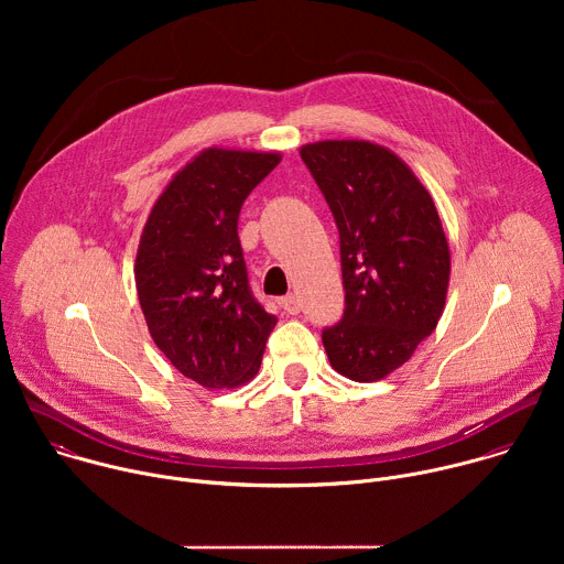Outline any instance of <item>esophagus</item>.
Masks as SVG:
<instances>
[{
    "label": "esophagus",
    "instance_id": "34e87169",
    "mask_svg": "<svg viewBox=\"0 0 564 564\" xmlns=\"http://www.w3.org/2000/svg\"><path fill=\"white\" fill-rule=\"evenodd\" d=\"M281 305H283V310H285L288 314H299V312H301V301H299L296 294H290V296L281 299Z\"/></svg>",
    "mask_w": 564,
    "mask_h": 564
}]
</instances>
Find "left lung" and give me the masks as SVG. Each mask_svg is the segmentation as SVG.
<instances>
[{
	"label": "left lung",
	"instance_id": "left-lung-1",
	"mask_svg": "<svg viewBox=\"0 0 564 564\" xmlns=\"http://www.w3.org/2000/svg\"><path fill=\"white\" fill-rule=\"evenodd\" d=\"M341 240L346 310L324 330L330 366L361 383L404 366L446 305L451 250L429 189L388 147L370 140L303 144Z\"/></svg>",
	"mask_w": 564,
	"mask_h": 564
}]
</instances>
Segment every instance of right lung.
Masks as SVG:
<instances>
[{"mask_svg":"<svg viewBox=\"0 0 564 564\" xmlns=\"http://www.w3.org/2000/svg\"><path fill=\"white\" fill-rule=\"evenodd\" d=\"M279 163V151L203 149L142 227L133 276L149 335L203 388L254 379L276 326L250 292L236 225L243 200Z\"/></svg>","mask_w":564,"mask_h":564,"instance_id":"1","label":"right lung"}]
</instances>
